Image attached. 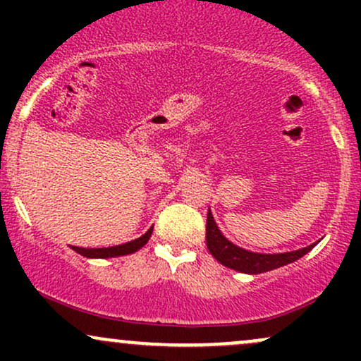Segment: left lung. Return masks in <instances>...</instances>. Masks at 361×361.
Segmentation results:
<instances>
[{
	"instance_id": "left-lung-1",
	"label": "left lung",
	"mask_w": 361,
	"mask_h": 361,
	"mask_svg": "<svg viewBox=\"0 0 361 361\" xmlns=\"http://www.w3.org/2000/svg\"><path fill=\"white\" fill-rule=\"evenodd\" d=\"M205 239L210 255H212L219 263L227 268H233L235 271L250 273V275H258V273L270 271L275 270V268L285 267V264L288 263H293V261H297L304 255H307V252L317 244L314 243L307 247H302V250L276 252V255H263V252H252L243 250V247L231 243L229 239L224 238L221 229H219L217 224L214 221V215L210 212V209L209 214H207Z\"/></svg>"
}]
</instances>
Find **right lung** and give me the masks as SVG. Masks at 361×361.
<instances>
[{
    "label": "right lung",
    "instance_id": "right-lung-1",
    "mask_svg": "<svg viewBox=\"0 0 361 361\" xmlns=\"http://www.w3.org/2000/svg\"><path fill=\"white\" fill-rule=\"evenodd\" d=\"M152 234V227L147 231L146 234L140 235V238L134 239V241L120 244V246H111V247H100V250H86V247H76L73 246V250L76 252H80L81 256L85 258H115V256H126V255H132V252L139 251L140 247L146 246L149 238Z\"/></svg>",
    "mask_w": 361,
    "mask_h": 361
}]
</instances>
